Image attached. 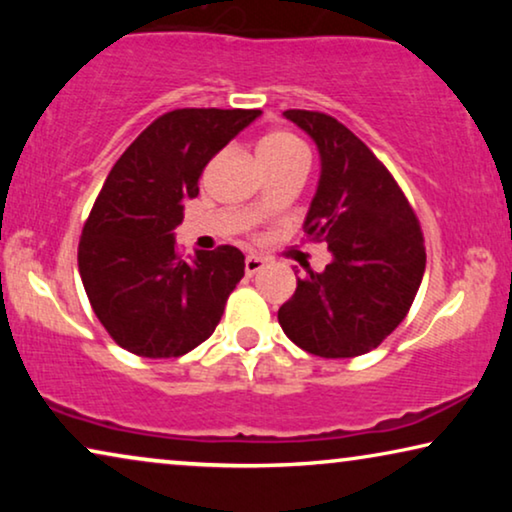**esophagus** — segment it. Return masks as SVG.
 <instances>
[{
	"label": "esophagus",
	"instance_id": "34e87169",
	"mask_svg": "<svg viewBox=\"0 0 512 512\" xmlns=\"http://www.w3.org/2000/svg\"><path fill=\"white\" fill-rule=\"evenodd\" d=\"M263 268H265V261H263V258H258V256H247V261H244V270H247L249 277L258 275V272H261Z\"/></svg>",
	"mask_w": 512,
	"mask_h": 512
}]
</instances>
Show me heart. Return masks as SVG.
Returning a JSON list of instances; mask_svg holds the SVG:
<instances>
[{"label":"heart","mask_w":512,"mask_h":512,"mask_svg":"<svg viewBox=\"0 0 512 512\" xmlns=\"http://www.w3.org/2000/svg\"><path fill=\"white\" fill-rule=\"evenodd\" d=\"M256 153H258V158H261V163L268 165V163H277V160L296 156V153H305V149H303V144H300L298 139L291 135V132L275 130V132H268V135H263L261 139H258ZM265 212H268V207H265V202L261 198H256L254 202H251V214L263 216Z\"/></svg>","instance_id":"b5f03b06"}]
</instances>
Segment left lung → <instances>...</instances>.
Wrapping results in <instances>:
<instances>
[{"label": "left lung", "mask_w": 512, "mask_h": 512, "mask_svg": "<svg viewBox=\"0 0 512 512\" xmlns=\"http://www.w3.org/2000/svg\"><path fill=\"white\" fill-rule=\"evenodd\" d=\"M284 116L317 144L321 172L305 233L328 244L326 270L298 279L279 307L286 338L324 359L375 349L408 314L426 268L424 237L405 195L375 153L319 111Z\"/></svg>", "instance_id": "obj_1"}]
</instances>
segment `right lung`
Returning a JSON list of instances; mask_svg holds the SVG:
<instances>
[{
    "label": "right lung",
    "instance_id": "add662e5",
    "mask_svg": "<svg viewBox=\"0 0 512 512\" xmlns=\"http://www.w3.org/2000/svg\"><path fill=\"white\" fill-rule=\"evenodd\" d=\"M258 116V109H174L128 146L104 181L81 233L79 272L97 319L128 352L181 356L219 326L244 277V254L223 244L181 261L174 230L205 165Z\"/></svg>",
    "mask_w": 512,
    "mask_h": 512
}]
</instances>
